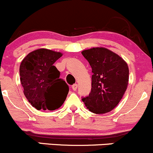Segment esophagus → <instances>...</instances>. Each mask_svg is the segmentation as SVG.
I'll return each instance as SVG.
<instances>
[{
	"mask_svg": "<svg viewBox=\"0 0 153 153\" xmlns=\"http://www.w3.org/2000/svg\"><path fill=\"white\" fill-rule=\"evenodd\" d=\"M77 88H78V84H73V85L72 86V89H73L74 91H75L77 89Z\"/></svg>",
	"mask_w": 153,
	"mask_h": 153,
	"instance_id": "34e87169",
	"label": "esophagus"
}]
</instances>
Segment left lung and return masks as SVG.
Listing matches in <instances>:
<instances>
[{"label": "left lung", "instance_id": "8db88e82", "mask_svg": "<svg viewBox=\"0 0 153 153\" xmlns=\"http://www.w3.org/2000/svg\"><path fill=\"white\" fill-rule=\"evenodd\" d=\"M81 54L92 68V89L82 101L93 113L114 109L122 98L129 81L127 64L119 55L103 47L84 50Z\"/></svg>", "mask_w": 153, "mask_h": 153}]
</instances>
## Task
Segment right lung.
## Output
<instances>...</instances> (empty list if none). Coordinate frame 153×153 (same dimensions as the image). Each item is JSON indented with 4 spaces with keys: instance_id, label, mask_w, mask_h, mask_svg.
Returning <instances> with one entry per match:
<instances>
[{
    "instance_id": "right-lung-1",
    "label": "right lung",
    "mask_w": 153,
    "mask_h": 153,
    "mask_svg": "<svg viewBox=\"0 0 153 153\" xmlns=\"http://www.w3.org/2000/svg\"><path fill=\"white\" fill-rule=\"evenodd\" d=\"M62 56L61 52L39 49L29 53L20 66L24 93L31 105L38 110H55L64 104L69 86L60 78L54 63Z\"/></svg>"
}]
</instances>
